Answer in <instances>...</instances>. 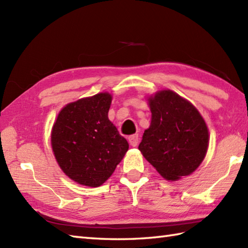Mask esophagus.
Segmentation results:
<instances>
[{
  "label": "esophagus",
  "mask_w": 248,
  "mask_h": 248,
  "mask_svg": "<svg viewBox=\"0 0 248 248\" xmlns=\"http://www.w3.org/2000/svg\"><path fill=\"white\" fill-rule=\"evenodd\" d=\"M128 140H129L130 145L132 146V147H136V146H138V144H139V135H138V134L130 135L129 138H128Z\"/></svg>",
  "instance_id": "34e87169"
}]
</instances>
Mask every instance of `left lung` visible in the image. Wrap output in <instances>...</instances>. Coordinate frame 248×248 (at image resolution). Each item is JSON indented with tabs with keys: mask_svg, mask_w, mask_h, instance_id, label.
I'll use <instances>...</instances> for the list:
<instances>
[{
	"mask_svg": "<svg viewBox=\"0 0 248 248\" xmlns=\"http://www.w3.org/2000/svg\"><path fill=\"white\" fill-rule=\"evenodd\" d=\"M150 127L139 149L167 180L191 175L202 164L209 146V131L202 116L175 92L161 91L148 98Z\"/></svg>",
	"mask_w": 248,
	"mask_h": 248,
	"instance_id": "8db88e82",
	"label": "left lung"
}]
</instances>
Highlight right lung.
<instances>
[{
	"mask_svg": "<svg viewBox=\"0 0 248 248\" xmlns=\"http://www.w3.org/2000/svg\"><path fill=\"white\" fill-rule=\"evenodd\" d=\"M108 93L67 104L52 128L51 145L62 170L82 186L97 187L112 176L129 144L108 114Z\"/></svg>",
	"mask_w": 248,
	"mask_h": 248,
	"instance_id": "1",
	"label": "right lung"
}]
</instances>
